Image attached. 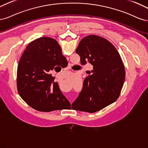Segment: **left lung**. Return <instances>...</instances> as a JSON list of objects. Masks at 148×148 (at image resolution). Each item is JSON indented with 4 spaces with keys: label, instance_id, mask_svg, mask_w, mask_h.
Instances as JSON below:
<instances>
[{
    "label": "left lung",
    "instance_id": "left-lung-1",
    "mask_svg": "<svg viewBox=\"0 0 148 148\" xmlns=\"http://www.w3.org/2000/svg\"><path fill=\"white\" fill-rule=\"evenodd\" d=\"M75 51L80 57V64L90 63L93 70L84 79L82 91L72 104V109L93 113L116 101L125 73L115 47L102 37L90 35L80 41Z\"/></svg>",
    "mask_w": 148,
    "mask_h": 148
}]
</instances>
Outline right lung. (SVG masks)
I'll return each mask as SVG.
<instances>
[{"label": "right lung", "mask_w": 148, "mask_h": 148, "mask_svg": "<svg viewBox=\"0 0 148 148\" xmlns=\"http://www.w3.org/2000/svg\"><path fill=\"white\" fill-rule=\"evenodd\" d=\"M68 61L58 43L44 37L29 43L23 52L17 69V88L21 98L36 110L50 112L70 108V103L61 93L50 71Z\"/></svg>", "instance_id": "1"}]
</instances>
